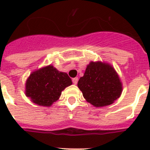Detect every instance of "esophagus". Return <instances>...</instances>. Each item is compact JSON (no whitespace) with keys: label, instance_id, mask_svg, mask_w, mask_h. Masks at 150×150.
Masks as SVG:
<instances>
[{"label":"esophagus","instance_id":"obj_1","mask_svg":"<svg viewBox=\"0 0 150 150\" xmlns=\"http://www.w3.org/2000/svg\"><path fill=\"white\" fill-rule=\"evenodd\" d=\"M78 81H79V78H73L72 79V82H73V83H74V84L75 85H76L78 83Z\"/></svg>","mask_w":150,"mask_h":150}]
</instances>
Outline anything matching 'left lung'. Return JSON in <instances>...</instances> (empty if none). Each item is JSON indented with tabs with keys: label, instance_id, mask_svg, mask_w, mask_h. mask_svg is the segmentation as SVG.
<instances>
[{
	"label": "left lung",
	"instance_id": "left-lung-1",
	"mask_svg": "<svg viewBox=\"0 0 150 150\" xmlns=\"http://www.w3.org/2000/svg\"><path fill=\"white\" fill-rule=\"evenodd\" d=\"M83 97L94 107L112 104L120 97L122 83L114 68L101 61H91L78 82Z\"/></svg>",
	"mask_w": 150,
	"mask_h": 150
}]
</instances>
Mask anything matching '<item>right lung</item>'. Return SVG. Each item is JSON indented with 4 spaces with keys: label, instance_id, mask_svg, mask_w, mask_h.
Segmentation results:
<instances>
[{
    "label": "right lung",
    "instance_id": "right-lung-1",
    "mask_svg": "<svg viewBox=\"0 0 150 150\" xmlns=\"http://www.w3.org/2000/svg\"><path fill=\"white\" fill-rule=\"evenodd\" d=\"M71 84L67 73L48 65L30 74L25 83V95L36 104L50 107L58 100L61 92Z\"/></svg>",
    "mask_w": 150,
    "mask_h": 150
}]
</instances>
